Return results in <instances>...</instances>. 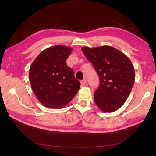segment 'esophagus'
<instances>
[{
	"mask_svg": "<svg viewBox=\"0 0 156 156\" xmlns=\"http://www.w3.org/2000/svg\"><path fill=\"white\" fill-rule=\"evenodd\" d=\"M87 83V80H86V79H83V80L80 81V84L82 86H84Z\"/></svg>",
	"mask_w": 156,
	"mask_h": 156,
	"instance_id": "obj_1",
	"label": "esophagus"
}]
</instances>
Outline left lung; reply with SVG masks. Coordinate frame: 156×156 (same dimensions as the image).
Listing matches in <instances>:
<instances>
[{"label": "left lung", "mask_w": 156, "mask_h": 156, "mask_svg": "<svg viewBox=\"0 0 156 156\" xmlns=\"http://www.w3.org/2000/svg\"><path fill=\"white\" fill-rule=\"evenodd\" d=\"M100 78L94 100L100 110L112 112L127 100L133 87L135 69L130 59L112 46L81 48Z\"/></svg>", "instance_id": "1"}]
</instances>
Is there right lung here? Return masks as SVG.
<instances>
[{"mask_svg":"<svg viewBox=\"0 0 156 156\" xmlns=\"http://www.w3.org/2000/svg\"><path fill=\"white\" fill-rule=\"evenodd\" d=\"M72 48L55 45L42 51L29 69V80L36 97L45 107L61 108L80 89V82L66 64Z\"/></svg>","mask_w":156,"mask_h":156,"instance_id":"1","label":"right lung"}]
</instances>
